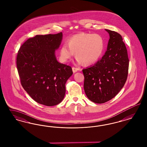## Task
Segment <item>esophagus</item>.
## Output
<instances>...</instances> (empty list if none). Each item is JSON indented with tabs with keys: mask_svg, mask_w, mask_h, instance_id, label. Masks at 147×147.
Wrapping results in <instances>:
<instances>
[{
	"mask_svg": "<svg viewBox=\"0 0 147 147\" xmlns=\"http://www.w3.org/2000/svg\"><path fill=\"white\" fill-rule=\"evenodd\" d=\"M72 70L73 73H76V71H79V70H80V68H76V67H72Z\"/></svg>",
	"mask_w": 147,
	"mask_h": 147,
	"instance_id": "esophagus-1",
	"label": "esophagus"
}]
</instances>
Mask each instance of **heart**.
Wrapping results in <instances>:
<instances>
[{"instance_id": "obj_1", "label": "heart", "mask_w": 147, "mask_h": 147, "mask_svg": "<svg viewBox=\"0 0 147 147\" xmlns=\"http://www.w3.org/2000/svg\"><path fill=\"white\" fill-rule=\"evenodd\" d=\"M105 42L102 36L98 34L81 32L71 36L61 46L59 53L63 62H66L76 53L77 62L92 65L102 56Z\"/></svg>"}]
</instances>
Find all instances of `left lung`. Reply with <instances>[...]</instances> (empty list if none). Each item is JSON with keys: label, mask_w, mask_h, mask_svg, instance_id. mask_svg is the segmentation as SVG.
<instances>
[{"label": "left lung", "mask_w": 147, "mask_h": 147, "mask_svg": "<svg viewBox=\"0 0 147 147\" xmlns=\"http://www.w3.org/2000/svg\"><path fill=\"white\" fill-rule=\"evenodd\" d=\"M105 30L109 35L106 53L93 66L82 70L86 95L96 103L114 98L124 86L128 73L129 59L122 36L116 32Z\"/></svg>", "instance_id": "1"}]
</instances>
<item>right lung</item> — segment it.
<instances>
[{"label":"right lung","mask_w":147,"mask_h":147,"mask_svg":"<svg viewBox=\"0 0 147 147\" xmlns=\"http://www.w3.org/2000/svg\"><path fill=\"white\" fill-rule=\"evenodd\" d=\"M62 39V32L36 35L21 46L17 57L22 87L36 102L47 106L62 101L66 82L73 74L71 67L58 62L55 57Z\"/></svg>","instance_id":"1"}]
</instances>
